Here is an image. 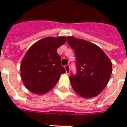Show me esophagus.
Returning <instances> with one entry per match:
<instances>
[{
    "label": "esophagus",
    "instance_id": "34e87169",
    "mask_svg": "<svg viewBox=\"0 0 127 127\" xmlns=\"http://www.w3.org/2000/svg\"><path fill=\"white\" fill-rule=\"evenodd\" d=\"M64 68H65L66 73L69 74L70 73V66L68 64L64 66Z\"/></svg>",
    "mask_w": 127,
    "mask_h": 127
}]
</instances>
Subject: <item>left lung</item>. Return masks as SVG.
Instances as JSON below:
<instances>
[{
	"label": "left lung",
	"instance_id": "8db88e82",
	"mask_svg": "<svg viewBox=\"0 0 127 127\" xmlns=\"http://www.w3.org/2000/svg\"><path fill=\"white\" fill-rule=\"evenodd\" d=\"M67 39L76 59L77 74L69 76L72 88L83 97L97 96L109 81L112 73L111 60L99 47L92 43L71 36Z\"/></svg>",
	"mask_w": 127,
	"mask_h": 127
}]
</instances>
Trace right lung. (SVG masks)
<instances>
[{"mask_svg": "<svg viewBox=\"0 0 127 127\" xmlns=\"http://www.w3.org/2000/svg\"><path fill=\"white\" fill-rule=\"evenodd\" d=\"M67 40L65 37H47L31 46L20 65L21 78L29 91L41 95L50 91L66 72L61 64L57 49Z\"/></svg>", "mask_w": 127, "mask_h": 127, "instance_id": "right-lung-1", "label": "right lung"}]
</instances>
